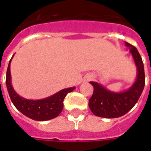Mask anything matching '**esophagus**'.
I'll list each match as a JSON object with an SVG mask.
<instances>
[{
    "instance_id": "esophagus-1",
    "label": "esophagus",
    "mask_w": 151,
    "mask_h": 151,
    "mask_svg": "<svg viewBox=\"0 0 151 151\" xmlns=\"http://www.w3.org/2000/svg\"><path fill=\"white\" fill-rule=\"evenodd\" d=\"M90 79H91L90 76H89V77H87V80H90Z\"/></svg>"
}]
</instances>
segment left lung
<instances>
[{"label":"left lung","mask_w":151,"mask_h":151,"mask_svg":"<svg viewBox=\"0 0 151 151\" xmlns=\"http://www.w3.org/2000/svg\"><path fill=\"white\" fill-rule=\"evenodd\" d=\"M129 49L136 66L137 75L134 82L129 88L123 91H113L100 83L90 81L93 86V94L89 99V107L94 115L101 118H119L132 109L139 100L145 87V70L141 56L137 49L125 42Z\"/></svg>","instance_id":"obj_1"}]
</instances>
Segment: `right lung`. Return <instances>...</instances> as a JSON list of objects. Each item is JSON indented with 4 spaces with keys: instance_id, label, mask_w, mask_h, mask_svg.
Wrapping results in <instances>:
<instances>
[{
    "instance_id": "right-lung-1",
    "label": "right lung",
    "mask_w": 151,
    "mask_h": 151,
    "mask_svg": "<svg viewBox=\"0 0 151 151\" xmlns=\"http://www.w3.org/2000/svg\"><path fill=\"white\" fill-rule=\"evenodd\" d=\"M13 56L12 57L11 60L9 61L6 71V84L11 100L15 107H17V109L27 118L36 121L50 120L59 116L64 107L63 101L65 97L69 92H71L73 90H75L76 87H69L63 89L52 96L39 100H30L21 96L16 92L12 84L10 66Z\"/></svg>"
}]
</instances>
